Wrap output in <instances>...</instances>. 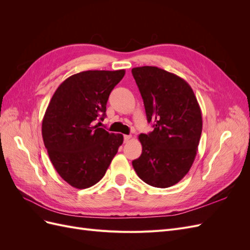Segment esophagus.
Masks as SVG:
<instances>
[{
  "mask_svg": "<svg viewBox=\"0 0 250 250\" xmlns=\"http://www.w3.org/2000/svg\"><path fill=\"white\" fill-rule=\"evenodd\" d=\"M131 139V135L130 134H127V135H124V143H127L128 141H129Z\"/></svg>",
  "mask_w": 250,
  "mask_h": 250,
  "instance_id": "esophagus-1",
  "label": "esophagus"
}]
</instances>
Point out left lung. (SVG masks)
Listing matches in <instances>:
<instances>
[{"instance_id": "1", "label": "left lung", "mask_w": 250, "mask_h": 250, "mask_svg": "<svg viewBox=\"0 0 250 250\" xmlns=\"http://www.w3.org/2000/svg\"><path fill=\"white\" fill-rule=\"evenodd\" d=\"M153 131L141 133L142 154L132 161L149 186L169 188L183 179L197 154L202 117L192 87L183 78L156 66L131 70Z\"/></svg>"}]
</instances>
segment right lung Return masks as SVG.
<instances>
[{
    "mask_svg": "<svg viewBox=\"0 0 250 250\" xmlns=\"http://www.w3.org/2000/svg\"><path fill=\"white\" fill-rule=\"evenodd\" d=\"M125 71H85L58 86L43 116L44 147L55 170L74 188L100 181L123 144V135L109 133L98 121L106 116L108 97Z\"/></svg>",
    "mask_w": 250,
    "mask_h": 250,
    "instance_id": "add662e5",
    "label": "right lung"
}]
</instances>
